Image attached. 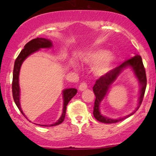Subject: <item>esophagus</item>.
Listing matches in <instances>:
<instances>
[{
  "label": "esophagus",
  "instance_id": "1",
  "mask_svg": "<svg viewBox=\"0 0 156 156\" xmlns=\"http://www.w3.org/2000/svg\"><path fill=\"white\" fill-rule=\"evenodd\" d=\"M87 88V83H80V86H79V90L80 91H83V90H85Z\"/></svg>",
  "mask_w": 156,
  "mask_h": 156
}]
</instances>
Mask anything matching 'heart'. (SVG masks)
<instances>
[{"label":"heart","instance_id":"b5f03b06","mask_svg":"<svg viewBox=\"0 0 156 156\" xmlns=\"http://www.w3.org/2000/svg\"><path fill=\"white\" fill-rule=\"evenodd\" d=\"M116 61L115 55L104 49L94 50L87 53L82 58V62L85 64L94 65L93 73L97 76L107 74L114 67Z\"/></svg>","mask_w":156,"mask_h":156}]
</instances>
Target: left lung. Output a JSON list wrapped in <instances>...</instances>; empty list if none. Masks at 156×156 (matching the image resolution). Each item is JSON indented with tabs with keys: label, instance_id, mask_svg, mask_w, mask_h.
Here are the masks:
<instances>
[{
	"label": "left lung",
	"instance_id": "8db88e82",
	"mask_svg": "<svg viewBox=\"0 0 156 156\" xmlns=\"http://www.w3.org/2000/svg\"><path fill=\"white\" fill-rule=\"evenodd\" d=\"M126 68H130L133 71L134 76L136 77L140 84V96L138 99L137 107L133 112L123 118H112L105 117L101 114L100 109H99L101 101L110 91L112 84L115 81L118 77L120 75L123 70ZM146 87V73L145 69H144V65H143L142 59H141L140 55H135V56L126 60L119 67L112 69L107 74L101 76L99 79L96 80L95 84L93 87V91H94V93L96 97L94 104V111H93V114H94V118L97 120L101 122L112 124V123H116L118 122H120L123 119H126V118L130 117L136 112L139 109V106L141 105V102L143 101V98H144V92H145Z\"/></svg>",
	"mask_w": 156,
	"mask_h": 156
}]
</instances>
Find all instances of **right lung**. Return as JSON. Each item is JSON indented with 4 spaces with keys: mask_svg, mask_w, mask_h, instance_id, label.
Instances as JSON below:
<instances>
[{
    "mask_svg": "<svg viewBox=\"0 0 156 156\" xmlns=\"http://www.w3.org/2000/svg\"><path fill=\"white\" fill-rule=\"evenodd\" d=\"M53 42L51 39L45 38H39L34 39L28 42L24 48L21 51L20 53L17 58H16L15 62V66H14L13 70V80H12V95H13L14 101L17 108L22 113L23 115L24 116L26 119H28L25 114L23 113L22 108L20 105V88L19 85V75L20 71L21 66L25 60L30 55L33 54L35 52L38 51L41 48H53ZM77 89L74 88L65 89L62 91V96H63V112H62V116L59 119H58L55 123L51 125H39L41 126H55L61 124L64 121V117L66 114V109H67V105L70 100L76 94ZM31 122V121H30Z\"/></svg>",
    "mask_w": 156,
    "mask_h": 156,
    "instance_id": "obj_1",
    "label": "right lung"
}]
</instances>
